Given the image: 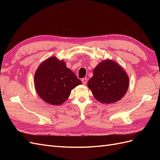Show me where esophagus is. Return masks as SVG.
I'll list each match as a JSON object with an SVG mask.
<instances>
[{
	"label": "esophagus",
	"mask_w": 160,
	"mask_h": 160,
	"mask_svg": "<svg viewBox=\"0 0 160 160\" xmlns=\"http://www.w3.org/2000/svg\"><path fill=\"white\" fill-rule=\"evenodd\" d=\"M81 81H82V83H83V84L86 85L87 81H88V79H87V78H83V79H81Z\"/></svg>",
	"instance_id": "esophagus-1"
}]
</instances>
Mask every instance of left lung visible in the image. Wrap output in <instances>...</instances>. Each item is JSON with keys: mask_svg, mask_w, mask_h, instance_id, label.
<instances>
[{"mask_svg": "<svg viewBox=\"0 0 160 160\" xmlns=\"http://www.w3.org/2000/svg\"><path fill=\"white\" fill-rule=\"evenodd\" d=\"M88 85L97 100L109 104L117 102L126 93L129 78L117 62L107 59L95 67Z\"/></svg>", "mask_w": 160, "mask_h": 160, "instance_id": "left-lung-1", "label": "left lung"}]
</instances>
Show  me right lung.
<instances>
[{
	"instance_id": "1",
	"label": "right lung",
	"mask_w": 160,
	"mask_h": 160,
	"mask_svg": "<svg viewBox=\"0 0 160 160\" xmlns=\"http://www.w3.org/2000/svg\"><path fill=\"white\" fill-rule=\"evenodd\" d=\"M35 88L40 98L46 103L60 105L69 98L71 91L81 81L67 68L63 61L56 57L42 62L37 69Z\"/></svg>"
}]
</instances>
